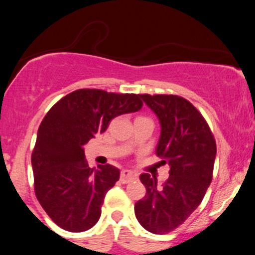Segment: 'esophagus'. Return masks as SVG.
Listing matches in <instances>:
<instances>
[{
    "label": "esophagus",
    "mask_w": 255,
    "mask_h": 255,
    "mask_svg": "<svg viewBox=\"0 0 255 255\" xmlns=\"http://www.w3.org/2000/svg\"><path fill=\"white\" fill-rule=\"evenodd\" d=\"M120 178H121V181L124 183H128L130 182V181L135 180L136 174H134V172L130 170H122L121 175H120Z\"/></svg>",
    "instance_id": "esophagus-1"
}]
</instances>
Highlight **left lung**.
Listing matches in <instances>:
<instances>
[{
  "label": "left lung",
  "instance_id": "8db88e82",
  "mask_svg": "<svg viewBox=\"0 0 255 255\" xmlns=\"http://www.w3.org/2000/svg\"><path fill=\"white\" fill-rule=\"evenodd\" d=\"M159 119L156 153L169 164L162 187L150 174L140 175L146 195L134 206L136 219L152 234L175 230L200 205L212 181L217 147L206 120L191 102L176 95H140Z\"/></svg>",
  "mask_w": 255,
  "mask_h": 255
}]
</instances>
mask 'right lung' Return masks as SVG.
Here are the masks:
<instances>
[{"label":"right lung","instance_id":"obj_1","mask_svg":"<svg viewBox=\"0 0 255 255\" xmlns=\"http://www.w3.org/2000/svg\"><path fill=\"white\" fill-rule=\"evenodd\" d=\"M141 108L135 93L80 89L61 98L44 116L31 160L34 193L55 224L81 233L97 223L120 170L109 164L89 168L84 147L116 116Z\"/></svg>","mask_w":255,"mask_h":255}]
</instances>
